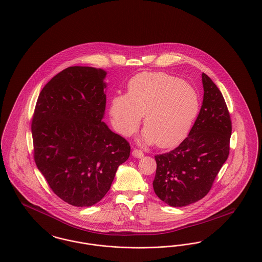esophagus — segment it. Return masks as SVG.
Instances as JSON below:
<instances>
[{"mask_svg": "<svg viewBox=\"0 0 262 262\" xmlns=\"http://www.w3.org/2000/svg\"><path fill=\"white\" fill-rule=\"evenodd\" d=\"M143 152H142V150H140V149H134L133 150V156H135L136 158H142L143 157Z\"/></svg>", "mask_w": 262, "mask_h": 262, "instance_id": "34e87169", "label": "esophagus"}]
</instances>
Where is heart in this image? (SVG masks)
<instances>
[{"instance_id": "b5f03b06", "label": "heart", "mask_w": 262, "mask_h": 262, "mask_svg": "<svg viewBox=\"0 0 262 262\" xmlns=\"http://www.w3.org/2000/svg\"><path fill=\"white\" fill-rule=\"evenodd\" d=\"M200 95L180 78L163 72H144L133 78L127 94L115 96L110 116L123 137L134 135L143 118L141 140L168 148L182 141L199 115Z\"/></svg>"}]
</instances>
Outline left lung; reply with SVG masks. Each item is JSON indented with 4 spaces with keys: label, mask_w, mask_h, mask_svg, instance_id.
Listing matches in <instances>:
<instances>
[{
    "label": "left lung",
    "mask_w": 262,
    "mask_h": 262,
    "mask_svg": "<svg viewBox=\"0 0 262 262\" xmlns=\"http://www.w3.org/2000/svg\"><path fill=\"white\" fill-rule=\"evenodd\" d=\"M204 98L189 136L170 152L155 155L154 189L172 207H184L204 198L230 154L231 116L212 79L202 74Z\"/></svg>",
    "instance_id": "1"
}]
</instances>
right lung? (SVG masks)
Returning <instances> with one entry per match:
<instances>
[{
	"label": "right lung",
	"mask_w": 262,
	"mask_h": 262,
	"mask_svg": "<svg viewBox=\"0 0 262 262\" xmlns=\"http://www.w3.org/2000/svg\"><path fill=\"white\" fill-rule=\"evenodd\" d=\"M107 72L88 66L62 70L38 96L32 122L33 157L51 190L75 207L107 194L129 143L102 122Z\"/></svg>",
	"instance_id": "1"
}]
</instances>
